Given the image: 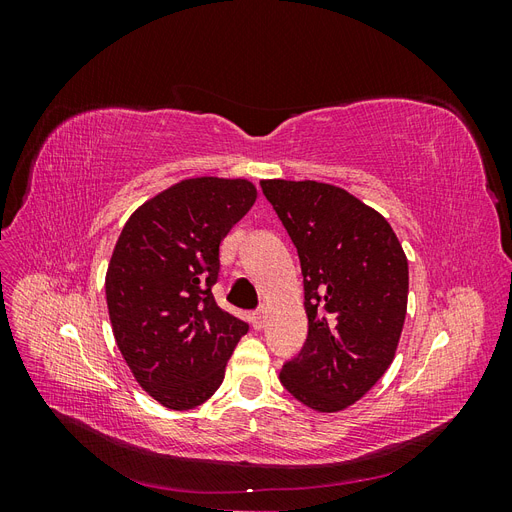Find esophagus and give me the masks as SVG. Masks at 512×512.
Listing matches in <instances>:
<instances>
[{"instance_id": "obj_1", "label": "esophagus", "mask_w": 512, "mask_h": 512, "mask_svg": "<svg viewBox=\"0 0 512 512\" xmlns=\"http://www.w3.org/2000/svg\"><path fill=\"white\" fill-rule=\"evenodd\" d=\"M252 327L256 331H260L262 327H265V309H256V312L252 314Z\"/></svg>"}]
</instances>
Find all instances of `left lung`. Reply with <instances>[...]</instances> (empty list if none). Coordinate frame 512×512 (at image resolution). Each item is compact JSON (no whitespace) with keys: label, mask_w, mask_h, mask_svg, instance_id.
<instances>
[{"label":"left lung","mask_w":512,"mask_h":512,"mask_svg":"<svg viewBox=\"0 0 512 512\" xmlns=\"http://www.w3.org/2000/svg\"><path fill=\"white\" fill-rule=\"evenodd\" d=\"M297 247L307 339L280 382L307 408L339 412L389 365L408 307V260L378 211L318 181H260Z\"/></svg>","instance_id":"left-lung-1"}]
</instances>
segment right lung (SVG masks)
<instances>
[{"mask_svg": "<svg viewBox=\"0 0 512 512\" xmlns=\"http://www.w3.org/2000/svg\"><path fill=\"white\" fill-rule=\"evenodd\" d=\"M256 200L245 179L196 177L138 207L106 271L115 342L136 382L170 410L207 401L247 322L215 303L220 243Z\"/></svg>", "mask_w": 512, "mask_h": 512, "instance_id": "right-lung-1", "label": "right lung"}]
</instances>
